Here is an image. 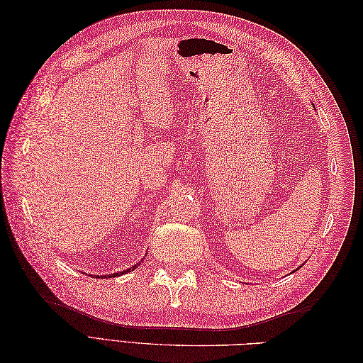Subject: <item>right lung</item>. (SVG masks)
<instances>
[{
	"mask_svg": "<svg viewBox=\"0 0 363 363\" xmlns=\"http://www.w3.org/2000/svg\"><path fill=\"white\" fill-rule=\"evenodd\" d=\"M139 265V263H138ZM138 265H135V267H131V268H128V269H125V271H121V272H115V274H108V277H115V276H121V274H127V272H130V271H133V269H136V267ZM96 277H106V276H96Z\"/></svg>",
	"mask_w": 363,
	"mask_h": 363,
	"instance_id": "obj_1",
	"label": "right lung"
}]
</instances>
